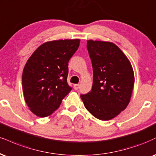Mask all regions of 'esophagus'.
Listing matches in <instances>:
<instances>
[{
  "mask_svg": "<svg viewBox=\"0 0 156 156\" xmlns=\"http://www.w3.org/2000/svg\"><path fill=\"white\" fill-rule=\"evenodd\" d=\"M79 86H80L79 84H74L73 87H74L75 90H78V89H79Z\"/></svg>",
  "mask_w": 156,
  "mask_h": 156,
  "instance_id": "1",
  "label": "esophagus"
}]
</instances>
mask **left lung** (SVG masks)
Masks as SVG:
<instances>
[{"instance_id": "left-lung-1", "label": "left lung", "mask_w": 156, "mask_h": 156, "mask_svg": "<svg viewBox=\"0 0 156 156\" xmlns=\"http://www.w3.org/2000/svg\"><path fill=\"white\" fill-rule=\"evenodd\" d=\"M93 68L90 92L80 94L85 108L102 121H109L124 110L134 88V71L123 51L111 42L87 41Z\"/></svg>"}]
</instances>
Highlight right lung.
Here are the masks:
<instances>
[{"label":"right lung","instance_id":"right-lung-1","mask_svg":"<svg viewBox=\"0 0 156 156\" xmlns=\"http://www.w3.org/2000/svg\"><path fill=\"white\" fill-rule=\"evenodd\" d=\"M79 44V39L48 41L28 59L22 73V88L24 100L35 115H50L72 90L67 80L68 62Z\"/></svg>","mask_w":156,"mask_h":156}]
</instances>
